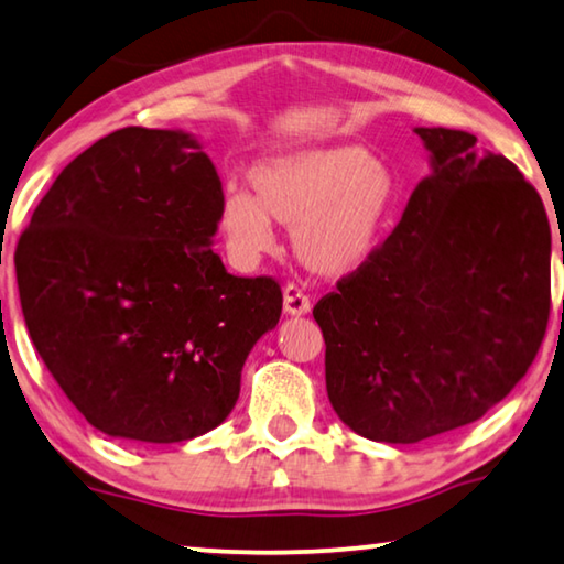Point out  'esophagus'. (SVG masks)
<instances>
[{
  "label": "esophagus",
  "mask_w": 564,
  "mask_h": 564,
  "mask_svg": "<svg viewBox=\"0 0 564 564\" xmlns=\"http://www.w3.org/2000/svg\"><path fill=\"white\" fill-rule=\"evenodd\" d=\"M282 300H284V315L302 317L310 312V297L300 288H294V284H288V288L282 290Z\"/></svg>",
  "instance_id": "esophagus-1"
}]
</instances>
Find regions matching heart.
<instances>
[{
    "label": "heart",
    "mask_w": 564,
    "mask_h": 564,
    "mask_svg": "<svg viewBox=\"0 0 564 564\" xmlns=\"http://www.w3.org/2000/svg\"><path fill=\"white\" fill-rule=\"evenodd\" d=\"M247 192L219 202L229 254L252 264L276 245L272 221L292 227V247L310 272L343 280L382 247L397 205L392 172L362 144L302 147L267 156L249 170Z\"/></svg>",
    "instance_id": "obj_1"
}]
</instances>
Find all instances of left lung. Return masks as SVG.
Wrapping results in <instances>:
<instances>
[{
	"mask_svg": "<svg viewBox=\"0 0 564 564\" xmlns=\"http://www.w3.org/2000/svg\"><path fill=\"white\" fill-rule=\"evenodd\" d=\"M414 134L430 177L372 260L312 312L337 417L390 445L482 417L528 372L550 317L552 235L532 184L475 134Z\"/></svg>",
	"mask_w": 564,
	"mask_h": 564,
	"instance_id": "obj_1",
	"label": "left lung"
}]
</instances>
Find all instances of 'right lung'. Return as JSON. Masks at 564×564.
I'll use <instances>...</instances> for the list:
<instances>
[{
    "label": "right lung",
    "mask_w": 564,
    "mask_h": 564,
    "mask_svg": "<svg viewBox=\"0 0 564 564\" xmlns=\"http://www.w3.org/2000/svg\"><path fill=\"white\" fill-rule=\"evenodd\" d=\"M219 174L195 134L124 127L62 170L14 252L26 329L85 420L172 445L235 410L280 284L212 249Z\"/></svg>",
    "instance_id": "add662e5"
}]
</instances>
